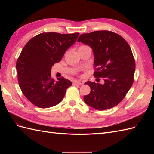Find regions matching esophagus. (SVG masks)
Returning <instances> with one entry per match:
<instances>
[{
  "label": "esophagus",
  "instance_id": "34e87169",
  "mask_svg": "<svg viewBox=\"0 0 154 154\" xmlns=\"http://www.w3.org/2000/svg\"><path fill=\"white\" fill-rule=\"evenodd\" d=\"M75 85H83L84 83L83 81H75L73 83Z\"/></svg>",
  "mask_w": 154,
  "mask_h": 154
}]
</instances>
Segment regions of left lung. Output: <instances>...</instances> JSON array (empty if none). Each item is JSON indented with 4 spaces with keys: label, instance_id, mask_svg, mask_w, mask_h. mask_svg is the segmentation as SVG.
<instances>
[{
    "label": "left lung",
    "instance_id": "obj_1",
    "mask_svg": "<svg viewBox=\"0 0 154 154\" xmlns=\"http://www.w3.org/2000/svg\"><path fill=\"white\" fill-rule=\"evenodd\" d=\"M77 42L92 48L96 67L94 77H103L104 84L87 81L91 92L83 99L99 110L119 104L131 88L135 72V60L130 45L114 32L102 30L81 34Z\"/></svg>",
    "mask_w": 154,
    "mask_h": 154
}]
</instances>
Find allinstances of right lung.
I'll use <instances>...</instances> for the list:
<instances>
[{"instance_id": "right-lung-1", "label": "right lung", "mask_w": 154, "mask_h": 154, "mask_svg": "<svg viewBox=\"0 0 154 154\" xmlns=\"http://www.w3.org/2000/svg\"><path fill=\"white\" fill-rule=\"evenodd\" d=\"M79 33H42L29 40L16 62L19 86L26 99L39 108L46 109L60 103L72 83L64 77L55 81L51 67L60 62Z\"/></svg>"}]
</instances>
